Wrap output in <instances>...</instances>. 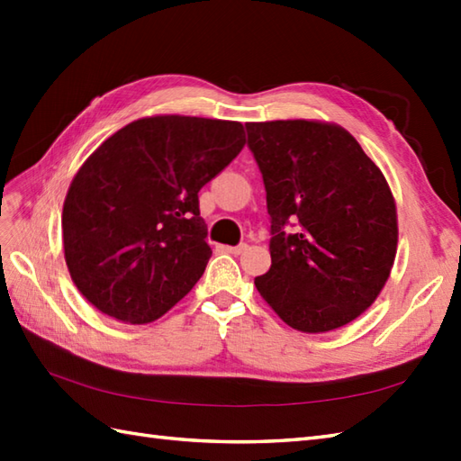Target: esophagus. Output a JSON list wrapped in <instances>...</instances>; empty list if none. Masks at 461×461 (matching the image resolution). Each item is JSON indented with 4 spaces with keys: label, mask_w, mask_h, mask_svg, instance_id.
Listing matches in <instances>:
<instances>
[{
    "label": "esophagus",
    "mask_w": 461,
    "mask_h": 461,
    "mask_svg": "<svg viewBox=\"0 0 461 461\" xmlns=\"http://www.w3.org/2000/svg\"><path fill=\"white\" fill-rule=\"evenodd\" d=\"M248 243H240V246H225L223 249L228 251V253H233V256H241V253H246L248 251Z\"/></svg>",
    "instance_id": "34e87169"
}]
</instances>
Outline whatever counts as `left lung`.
Wrapping results in <instances>:
<instances>
[{"label":"left lung","instance_id":"left-lung-1","mask_svg":"<svg viewBox=\"0 0 461 461\" xmlns=\"http://www.w3.org/2000/svg\"><path fill=\"white\" fill-rule=\"evenodd\" d=\"M267 192L271 267L256 287L289 327L327 332L366 311L396 258L386 178L337 124L248 122Z\"/></svg>","mask_w":461,"mask_h":461}]
</instances>
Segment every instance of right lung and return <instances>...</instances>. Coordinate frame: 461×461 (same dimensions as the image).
<instances>
[{
  "instance_id": "right-lung-1",
  "label": "right lung",
  "mask_w": 461,
  "mask_h": 461,
  "mask_svg": "<svg viewBox=\"0 0 461 461\" xmlns=\"http://www.w3.org/2000/svg\"><path fill=\"white\" fill-rule=\"evenodd\" d=\"M246 144L241 122L164 114L96 149L63 205L68 273L85 299L144 325L188 293L212 258L198 192Z\"/></svg>"
}]
</instances>
